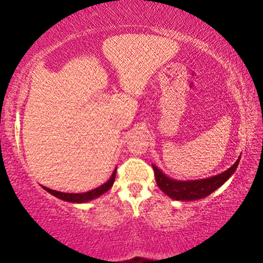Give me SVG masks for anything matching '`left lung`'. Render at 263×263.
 I'll return each instance as SVG.
<instances>
[{"instance_id":"left-lung-1","label":"left lung","mask_w":263,"mask_h":263,"mask_svg":"<svg viewBox=\"0 0 263 263\" xmlns=\"http://www.w3.org/2000/svg\"><path fill=\"white\" fill-rule=\"evenodd\" d=\"M239 161L240 157L232 167L229 168L224 173H221V174L208 177V179L195 181L173 180L167 175H164L154 164H152V167L158 186L167 196H169L173 199H176V201H196V199L206 197V196H209L224 184L235 172Z\"/></svg>"}]
</instances>
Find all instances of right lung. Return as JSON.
<instances>
[{
    "instance_id": "obj_1",
    "label": "right lung",
    "mask_w": 263,
    "mask_h": 263,
    "mask_svg": "<svg viewBox=\"0 0 263 263\" xmlns=\"http://www.w3.org/2000/svg\"><path fill=\"white\" fill-rule=\"evenodd\" d=\"M115 177H116V169L112 173V175L109 179L108 182H105L104 184H102L99 188H96L94 190L87 191V193H82V194H68V193H61V191H57V190H52L48 189L46 186H43L47 193H50L51 195L55 196L57 198H60L62 201L66 202H70V203H84V202H89L91 199H94L96 197H99L102 194H104L108 191L111 186H112L114 182H115Z\"/></svg>"
}]
</instances>
